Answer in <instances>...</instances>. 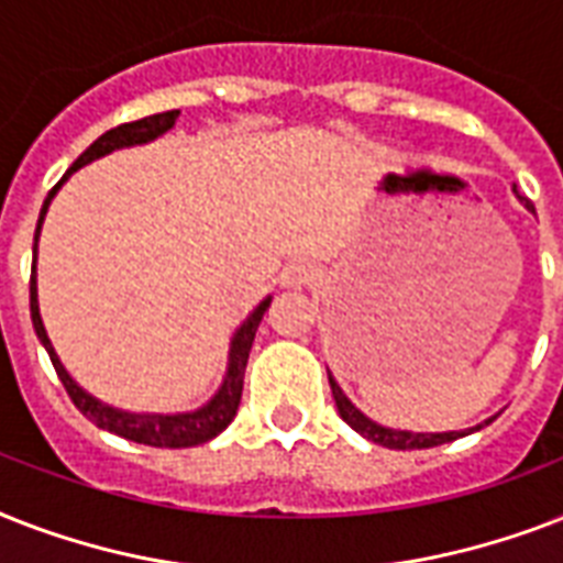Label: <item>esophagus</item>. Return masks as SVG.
Instances as JSON below:
<instances>
[{"mask_svg": "<svg viewBox=\"0 0 563 563\" xmlns=\"http://www.w3.org/2000/svg\"><path fill=\"white\" fill-rule=\"evenodd\" d=\"M316 277L318 272L309 263H291L283 268L280 283H283V289H307V286L316 283Z\"/></svg>", "mask_w": 563, "mask_h": 563, "instance_id": "esophagus-1", "label": "esophagus"}]
</instances>
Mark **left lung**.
Segmentation results:
<instances>
[{
    "label": "left lung",
    "mask_w": 563,
    "mask_h": 563,
    "mask_svg": "<svg viewBox=\"0 0 563 563\" xmlns=\"http://www.w3.org/2000/svg\"><path fill=\"white\" fill-rule=\"evenodd\" d=\"M517 201L523 203L526 210H532V201H526L523 195L517 192ZM327 376H330V388H333V397H335V409H339V415H342L344 423H351L360 435H365L368 441H374V444H383L388 446V450H423V446H438V444H450V441H455V438H464L471 435V432H479L482 427H488L490 420L497 418H488L485 423H476V427H467V429H453V432H409V429H391V427H383V423H376V420H371L368 415L362 409H356L351 402V397L342 391V385L335 383L333 374L327 371Z\"/></svg>",
    "instance_id": "obj_1"
}]
</instances>
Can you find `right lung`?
Masks as SVG:
<instances>
[{
	"label": "right lung",
	"instance_id": "1",
	"mask_svg": "<svg viewBox=\"0 0 563 563\" xmlns=\"http://www.w3.org/2000/svg\"><path fill=\"white\" fill-rule=\"evenodd\" d=\"M180 110H166V113H154V117L136 119V122H125V125L110 128L108 134H101L96 143L87 148V152L78 157V161L69 166L64 178L57 180V187L48 192V198L43 201V210H40L37 230H34V265H31V324H34V333H37L40 344L46 347L48 360L55 365L60 383H64L66 394L73 397V402L78 406L84 418H90L99 429H108L113 435L128 438V441H136V444L148 446H169V450H180V446H198L207 444L212 438L228 429V423L236 418L239 400H242V383H245V365L247 353H251V344H254L256 327L263 321L265 309L272 303V295L263 298L254 307V312L236 327V333L230 339L228 351V371H224V379H221L219 391L212 394L210 400L198 406L192 411H175V415H161V411H125L117 409V406H108L101 402L99 397H92L90 391H84L81 385L75 383L69 371L64 368V362L57 360L55 347H52V339H48L46 327H43V318H40V300H37V239L40 230H43V219H46L48 203L57 195V189L64 187L73 172H78L87 163L99 161L104 154L119 152V148H131V145H145L154 143L157 136H163L166 131L175 128Z\"/></svg>",
	"mask_w": 563,
	"mask_h": 563
}]
</instances>
